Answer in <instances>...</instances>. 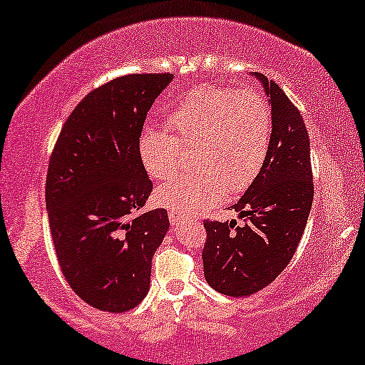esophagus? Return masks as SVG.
I'll list each match as a JSON object with an SVG mask.
<instances>
[{"mask_svg": "<svg viewBox=\"0 0 365 365\" xmlns=\"http://www.w3.org/2000/svg\"><path fill=\"white\" fill-rule=\"evenodd\" d=\"M168 218H170V222H171V225H178V222L179 220H181L182 217L179 213H176V212H170L168 213Z\"/></svg>", "mask_w": 365, "mask_h": 365, "instance_id": "obj_1", "label": "esophagus"}]
</instances>
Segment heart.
I'll return each mask as SVG.
<instances>
[{"label":"heart","mask_w":365,"mask_h":365,"mask_svg":"<svg viewBox=\"0 0 365 365\" xmlns=\"http://www.w3.org/2000/svg\"><path fill=\"white\" fill-rule=\"evenodd\" d=\"M272 142V110L260 93L200 86L178 101L166 129L147 126L139 137L143 170L153 179L175 175L181 148H194L199 171L173 178L155 192L181 215L212 210L231 192H244L264 170Z\"/></svg>","instance_id":"b5f03b06"}]
</instances>
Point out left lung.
I'll return each instance as SVG.
<instances>
[{
    "instance_id": "8db88e82",
    "label": "left lung",
    "mask_w": 365,
    "mask_h": 365,
    "mask_svg": "<svg viewBox=\"0 0 365 365\" xmlns=\"http://www.w3.org/2000/svg\"><path fill=\"white\" fill-rule=\"evenodd\" d=\"M272 106V142L264 170L231 208L244 225L204 222L207 283L226 296H250L288 267L312 208L310 143L299 110L277 82L254 74Z\"/></svg>"
}]
</instances>
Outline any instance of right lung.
I'll return each instance as SVG.
<instances>
[{"instance_id":"1","label":"right lung","mask_w":365,"mask_h":365,"mask_svg":"<svg viewBox=\"0 0 365 365\" xmlns=\"http://www.w3.org/2000/svg\"><path fill=\"white\" fill-rule=\"evenodd\" d=\"M173 74H129L95 88L66 119L46 173L53 246L66 282L105 312L134 309L150 288L168 212L140 213L153 184L139 137Z\"/></svg>"}]
</instances>
